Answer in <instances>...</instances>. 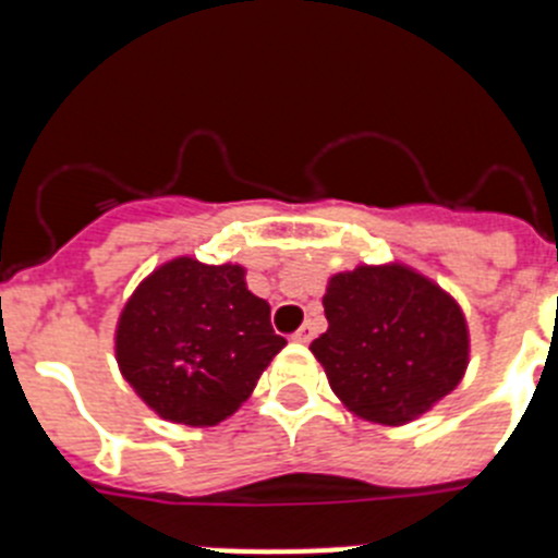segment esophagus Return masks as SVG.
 Instances as JSON below:
<instances>
[{
	"mask_svg": "<svg viewBox=\"0 0 558 558\" xmlns=\"http://www.w3.org/2000/svg\"><path fill=\"white\" fill-rule=\"evenodd\" d=\"M313 338H315V324L313 322H307L302 329H299V332H293V340H299V343H310Z\"/></svg>",
	"mask_w": 558,
	"mask_h": 558,
	"instance_id": "34e87169",
	"label": "esophagus"
}]
</instances>
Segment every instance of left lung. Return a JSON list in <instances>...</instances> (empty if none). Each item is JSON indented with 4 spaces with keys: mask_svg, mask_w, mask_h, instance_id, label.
<instances>
[{
    "mask_svg": "<svg viewBox=\"0 0 558 558\" xmlns=\"http://www.w3.org/2000/svg\"><path fill=\"white\" fill-rule=\"evenodd\" d=\"M324 313L329 329L310 349L357 416L405 425L461 383L470 354L461 307L405 265L332 276Z\"/></svg>",
    "mask_w": 558,
    "mask_h": 558,
    "instance_id": "1",
    "label": "left lung"
}]
</instances>
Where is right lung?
<instances>
[{
    "instance_id": "1",
    "label": "right lung",
    "mask_w": 558,
    "mask_h": 558,
    "mask_svg": "<svg viewBox=\"0 0 558 558\" xmlns=\"http://www.w3.org/2000/svg\"><path fill=\"white\" fill-rule=\"evenodd\" d=\"M284 343L240 265L190 256L153 270L117 324L122 377L161 418L190 427L231 416Z\"/></svg>"
}]
</instances>
